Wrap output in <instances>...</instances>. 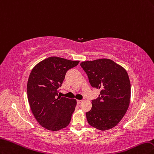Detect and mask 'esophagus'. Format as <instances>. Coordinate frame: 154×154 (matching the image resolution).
<instances>
[{
    "mask_svg": "<svg viewBox=\"0 0 154 154\" xmlns=\"http://www.w3.org/2000/svg\"><path fill=\"white\" fill-rule=\"evenodd\" d=\"M82 102V100H77V103L78 105H79V104H80Z\"/></svg>",
    "mask_w": 154,
    "mask_h": 154,
    "instance_id": "esophagus-1",
    "label": "esophagus"
}]
</instances>
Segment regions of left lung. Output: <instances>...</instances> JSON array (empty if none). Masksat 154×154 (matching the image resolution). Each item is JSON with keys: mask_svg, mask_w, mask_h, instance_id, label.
Here are the masks:
<instances>
[{"mask_svg": "<svg viewBox=\"0 0 154 154\" xmlns=\"http://www.w3.org/2000/svg\"><path fill=\"white\" fill-rule=\"evenodd\" d=\"M81 66L93 88L100 90L92 107L86 113L88 123L98 130L115 127L128 109L131 100V82L127 71L111 59L84 61Z\"/></svg>", "mask_w": 154, "mask_h": 154, "instance_id": "1", "label": "left lung"}]
</instances>
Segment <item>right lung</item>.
Returning <instances> with one entry per match:
<instances>
[{
  "mask_svg": "<svg viewBox=\"0 0 154 154\" xmlns=\"http://www.w3.org/2000/svg\"><path fill=\"white\" fill-rule=\"evenodd\" d=\"M79 61L50 57L33 68L28 79L27 93L36 120L47 129L57 131L70 123L77 101L58 95L66 72Z\"/></svg>",
  "mask_w": 154,
  "mask_h": 154,
  "instance_id": "1",
  "label": "right lung"
}]
</instances>
